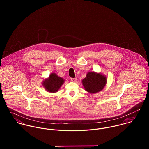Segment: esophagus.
I'll return each mask as SVG.
<instances>
[{
	"mask_svg": "<svg viewBox=\"0 0 149 149\" xmlns=\"http://www.w3.org/2000/svg\"><path fill=\"white\" fill-rule=\"evenodd\" d=\"M70 80H71V81H73V82H75V81H76L77 79H76V78H71V79H70Z\"/></svg>",
	"mask_w": 149,
	"mask_h": 149,
	"instance_id": "34e87169",
	"label": "esophagus"
}]
</instances>
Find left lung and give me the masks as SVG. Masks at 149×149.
I'll list each match as a JSON object with an SVG mask.
<instances>
[{
	"label": "left lung",
	"instance_id": "1",
	"mask_svg": "<svg viewBox=\"0 0 149 149\" xmlns=\"http://www.w3.org/2000/svg\"><path fill=\"white\" fill-rule=\"evenodd\" d=\"M86 91L89 93H96L102 91L106 84V77L100 73L89 72L82 81Z\"/></svg>",
	"mask_w": 149,
	"mask_h": 149
}]
</instances>
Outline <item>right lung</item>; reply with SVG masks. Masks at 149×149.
<instances>
[{
  "label": "right lung",
  "instance_id": "right-lung-1",
  "mask_svg": "<svg viewBox=\"0 0 149 149\" xmlns=\"http://www.w3.org/2000/svg\"><path fill=\"white\" fill-rule=\"evenodd\" d=\"M64 81L63 78L58 77L55 73H52L49 76V79H46L43 83V85L47 91L56 92L63 85Z\"/></svg>",
  "mask_w": 149,
  "mask_h": 149
}]
</instances>
